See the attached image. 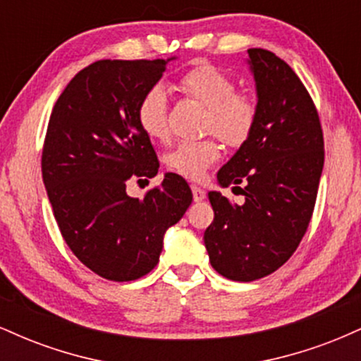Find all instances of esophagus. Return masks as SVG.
Instances as JSON below:
<instances>
[{
  "label": "esophagus",
  "mask_w": 361,
  "mask_h": 361,
  "mask_svg": "<svg viewBox=\"0 0 361 361\" xmlns=\"http://www.w3.org/2000/svg\"><path fill=\"white\" fill-rule=\"evenodd\" d=\"M192 192H193L195 202H202L205 198V192L200 188V186H192Z\"/></svg>",
  "instance_id": "1"
}]
</instances>
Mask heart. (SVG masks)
Wrapping results in <instances>:
<instances>
[{"label":"heart","instance_id":"obj_1","mask_svg":"<svg viewBox=\"0 0 361 361\" xmlns=\"http://www.w3.org/2000/svg\"><path fill=\"white\" fill-rule=\"evenodd\" d=\"M180 88L207 106L205 127L229 146H241L251 135L256 122V105L247 94L235 93L233 78L215 66H193L180 78ZM137 118L151 139L168 137V91L156 85L146 91L139 103ZM221 157V147L212 139L185 140L169 149L164 163L169 171L186 180H202L205 171Z\"/></svg>","mask_w":361,"mask_h":361}]
</instances>
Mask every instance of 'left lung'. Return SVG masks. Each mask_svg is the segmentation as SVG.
<instances>
[{
	"label": "left lung",
	"mask_w": 361,
	"mask_h": 361,
	"mask_svg": "<svg viewBox=\"0 0 361 361\" xmlns=\"http://www.w3.org/2000/svg\"><path fill=\"white\" fill-rule=\"evenodd\" d=\"M256 86L251 135L217 173L244 204L209 192L214 222L204 241L214 270L252 281L279 270L299 246L312 217L324 166V140L312 98L285 61L264 49L247 51Z\"/></svg>",
	"instance_id": "obj_1"
}]
</instances>
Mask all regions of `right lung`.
Wrapping results in <instances>:
<instances>
[{"mask_svg":"<svg viewBox=\"0 0 361 361\" xmlns=\"http://www.w3.org/2000/svg\"><path fill=\"white\" fill-rule=\"evenodd\" d=\"M173 59L93 62L69 81L49 120L42 178L54 217L76 258L106 280L147 275L193 200L175 173L142 200L127 195L130 176L159 169L137 109Z\"/></svg>","mask_w":361,"mask_h":361,"instance_id":"1","label":"right lung"}]
</instances>
